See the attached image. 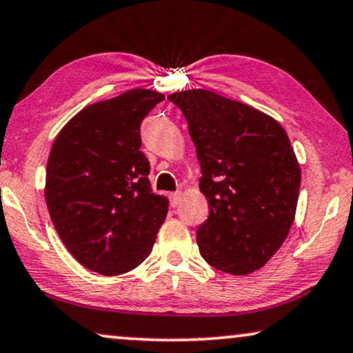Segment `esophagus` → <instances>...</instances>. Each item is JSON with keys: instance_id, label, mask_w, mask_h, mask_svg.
Returning a JSON list of instances; mask_svg holds the SVG:
<instances>
[{"instance_id": "34e87169", "label": "esophagus", "mask_w": 353, "mask_h": 353, "mask_svg": "<svg viewBox=\"0 0 353 353\" xmlns=\"http://www.w3.org/2000/svg\"><path fill=\"white\" fill-rule=\"evenodd\" d=\"M181 199H182V192H181V190L174 192V194L169 195V200H171V206H174V208H176V206L179 205Z\"/></svg>"}]
</instances>
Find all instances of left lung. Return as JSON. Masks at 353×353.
Masks as SVG:
<instances>
[{"mask_svg":"<svg viewBox=\"0 0 353 353\" xmlns=\"http://www.w3.org/2000/svg\"><path fill=\"white\" fill-rule=\"evenodd\" d=\"M189 124L210 216L196 229L201 256L216 270L250 274L279 250L294 223L300 166L271 116L210 90L168 97Z\"/></svg>","mask_w":353,"mask_h":353,"instance_id":"left-lung-1","label":"left lung"}]
</instances>
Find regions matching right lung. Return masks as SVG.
<instances>
[{
  "instance_id": "obj_1",
  "label": "right lung",
  "mask_w": 353,
  "mask_h": 353,
  "mask_svg": "<svg viewBox=\"0 0 353 353\" xmlns=\"http://www.w3.org/2000/svg\"><path fill=\"white\" fill-rule=\"evenodd\" d=\"M163 100V93L135 88L93 103L51 147L46 206L65 248L87 270L117 276L152 253L169 201L152 192L140 124Z\"/></svg>"
}]
</instances>
